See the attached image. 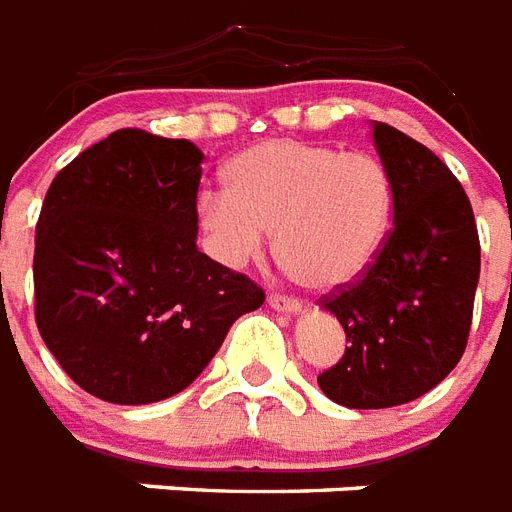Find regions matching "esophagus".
I'll return each instance as SVG.
<instances>
[{"mask_svg":"<svg viewBox=\"0 0 512 512\" xmlns=\"http://www.w3.org/2000/svg\"><path fill=\"white\" fill-rule=\"evenodd\" d=\"M268 305H271L273 311H284V313H300V311H303L300 300H295V297H287V295H276V292L268 297Z\"/></svg>","mask_w":512,"mask_h":512,"instance_id":"34e87169","label":"esophagus"}]
</instances>
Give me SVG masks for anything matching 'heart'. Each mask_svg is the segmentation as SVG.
Listing matches in <instances>:
<instances>
[{
    "label": "heart",
    "instance_id": "obj_1",
    "mask_svg": "<svg viewBox=\"0 0 512 512\" xmlns=\"http://www.w3.org/2000/svg\"><path fill=\"white\" fill-rule=\"evenodd\" d=\"M212 255L241 268L265 247L303 287L337 289L380 255L393 223V183L380 159L303 140H265L225 167V191L199 196Z\"/></svg>",
    "mask_w": 512,
    "mask_h": 512
}]
</instances>
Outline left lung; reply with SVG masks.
<instances>
[{"mask_svg":"<svg viewBox=\"0 0 512 512\" xmlns=\"http://www.w3.org/2000/svg\"><path fill=\"white\" fill-rule=\"evenodd\" d=\"M374 146L393 183V228L356 281L321 297L348 348L319 374L350 409H388L436 388L465 353L481 244L460 180L430 148L385 122Z\"/></svg>","mask_w":512,"mask_h":512,"instance_id":"left-lung-1","label":"left lung"}]
</instances>
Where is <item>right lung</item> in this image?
<instances>
[{"label":"right lung","instance_id":"right-lung-1","mask_svg":"<svg viewBox=\"0 0 512 512\" xmlns=\"http://www.w3.org/2000/svg\"><path fill=\"white\" fill-rule=\"evenodd\" d=\"M204 154L191 140L116 130L55 175L34 247V316L63 372L111 404L188 388L255 281L199 252Z\"/></svg>","mask_w":512,"mask_h":512}]
</instances>
